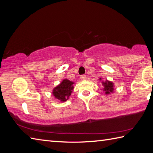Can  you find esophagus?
Segmentation results:
<instances>
[{
    "mask_svg": "<svg viewBox=\"0 0 153 153\" xmlns=\"http://www.w3.org/2000/svg\"><path fill=\"white\" fill-rule=\"evenodd\" d=\"M80 78H81V79H82V80L85 81L87 77H86V76H85V75H82V76H81Z\"/></svg>",
    "mask_w": 153,
    "mask_h": 153,
    "instance_id": "1",
    "label": "esophagus"
}]
</instances>
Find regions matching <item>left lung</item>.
Here are the masks:
<instances>
[{
	"instance_id": "obj_1",
	"label": "left lung",
	"mask_w": 153,
	"mask_h": 153,
	"mask_svg": "<svg viewBox=\"0 0 153 153\" xmlns=\"http://www.w3.org/2000/svg\"><path fill=\"white\" fill-rule=\"evenodd\" d=\"M99 80H101V78H99ZM102 85L104 86L103 91H105L106 95H108L113 92L114 91V83L110 81L106 80L105 82H102Z\"/></svg>"
}]
</instances>
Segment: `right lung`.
Instances as JSON below:
<instances>
[{
    "label": "right lung",
    "instance_id": "right-lung-1",
    "mask_svg": "<svg viewBox=\"0 0 153 153\" xmlns=\"http://www.w3.org/2000/svg\"><path fill=\"white\" fill-rule=\"evenodd\" d=\"M74 82L65 79L53 90V95L61 102H65L69 99L74 89Z\"/></svg>",
    "mask_w": 153,
    "mask_h": 153
}]
</instances>
